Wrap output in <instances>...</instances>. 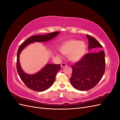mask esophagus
<instances>
[{
	"label": "esophagus",
	"instance_id": "1",
	"mask_svg": "<svg viewBox=\"0 0 120 120\" xmlns=\"http://www.w3.org/2000/svg\"><path fill=\"white\" fill-rule=\"evenodd\" d=\"M66 66H67V64L65 63H63L62 64H61V67L62 68H64V67H66Z\"/></svg>",
	"mask_w": 120,
	"mask_h": 120
}]
</instances>
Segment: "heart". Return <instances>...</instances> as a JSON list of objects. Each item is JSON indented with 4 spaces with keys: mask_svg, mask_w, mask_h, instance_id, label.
Instances as JSON below:
<instances>
[{
    "mask_svg": "<svg viewBox=\"0 0 120 120\" xmlns=\"http://www.w3.org/2000/svg\"><path fill=\"white\" fill-rule=\"evenodd\" d=\"M60 51L64 55L69 56V59L72 61L81 60L86 52V43L79 40L71 39L62 43L60 46Z\"/></svg>",
    "mask_w": 120,
    "mask_h": 120,
    "instance_id": "1",
    "label": "heart"
}]
</instances>
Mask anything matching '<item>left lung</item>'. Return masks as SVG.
Wrapping results in <instances>:
<instances>
[{"instance_id":"8db88e82","label":"left lung","mask_w":120,"mask_h":120,"mask_svg":"<svg viewBox=\"0 0 120 120\" xmlns=\"http://www.w3.org/2000/svg\"><path fill=\"white\" fill-rule=\"evenodd\" d=\"M89 41V49L102 48L93 37L86 35ZM106 61L103 50L96 53L86 54L81 60L72 66V72L70 82L74 88L79 90H89L100 81L105 73Z\"/></svg>"}]
</instances>
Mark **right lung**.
Instances as JSON below:
<instances>
[{
  "label": "right lung",
  "instance_id": "add662e5",
  "mask_svg": "<svg viewBox=\"0 0 120 120\" xmlns=\"http://www.w3.org/2000/svg\"><path fill=\"white\" fill-rule=\"evenodd\" d=\"M60 31H54L45 35H33L21 44L17 53L16 68L20 79L27 88L37 92H42L48 89L55 81L57 72L61 68L60 64H48L45 68L34 75H28L22 71L19 63V56L22 50L28 44L37 42L49 41L59 34Z\"/></svg>",
  "mask_w": 120,
  "mask_h": 120
}]
</instances>
